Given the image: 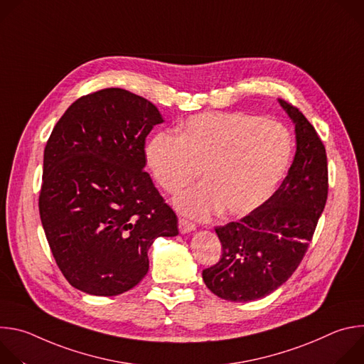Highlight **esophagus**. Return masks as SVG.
Here are the masks:
<instances>
[{"label":"esophagus","instance_id":"esophagus-1","mask_svg":"<svg viewBox=\"0 0 364 364\" xmlns=\"http://www.w3.org/2000/svg\"><path fill=\"white\" fill-rule=\"evenodd\" d=\"M178 229H180V232L184 235V233H188V232L196 230V225H194L193 222H190V220L181 218V219L178 220Z\"/></svg>","mask_w":364,"mask_h":364}]
</instances>
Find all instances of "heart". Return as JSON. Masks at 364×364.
<instances>
[{
  "label": "heart",
  "mask_w": 364,
  "mask_h": 364,
  "mask_svg": "<svg viewBox=\"0 0 364 364\" xmlns=\"http://www.w3.org/2000/svg\"><path fill=\"white\" fill-rule=\"evenodd\" d=\"M145 155L154 178L171 194L194 183L203 170L207 184L176 200L183 213L204 219L223 209L229 216H243L279 186L291 161L292 139L274 119L210 112L188 118L178 136H152Z\"/></svg>",
  "instance_id": "1"
}]
</instances>
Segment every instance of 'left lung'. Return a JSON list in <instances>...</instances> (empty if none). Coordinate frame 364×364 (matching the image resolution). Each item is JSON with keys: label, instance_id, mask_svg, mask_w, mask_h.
Instances as JSON below:
<instances>
[{"label": "left lung", "instance_id": "obj_1", "mask_svg": "<svg viewBox=\"0 0 364 364\" xmlns=\"http://www.w3.org/2000/svg\"><path fill=\"white\" fill-rule=\"evenodd\" d=\"M295 124L296 152L279 188L237 222L215 228L220 261L203 271L215 295L233 302L264 298L295 272L328 196L326 146L302 112L279 99Z\"/></svg>", "mask_w": 364, "mask_h": 364}]
</instances>
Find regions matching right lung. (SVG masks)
<instances>
[{
  "label": "right lung",
  "mask_w": 364,
  "mask_h": 364,
  "mask_svg": "<svg viewBox=\"0 0 364 364\" xmlns=\"http://www.w3.org/2000/svg\"><path fill=\"white\" fill-rule=\"evenodd\" d=\"M157 107L121 87L75 100L44 148L41 225L72 287L112 296L146 275L148 249L178 235V220L155 188L145 138L161 124Z\"/></svg>",
  "instance_id": "1"
}]
</instances>
